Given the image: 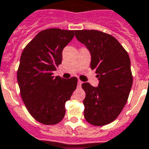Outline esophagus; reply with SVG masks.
<instances>
[{"label": "esophagus", "mask_w": 149, "mask_h": 149, "mask_svg": "<svg viewBox=\"0 0 149 149\" xmlns=\"http://www.w3.org/2000/svg\"><path fill=\"white\" fill-rule=\"evenodd\" d=\"M81 85H82V81L79 80V81H77V86L78 87H81Z\"/></svg>", "instance_id": "obj_1"}]
</instances>
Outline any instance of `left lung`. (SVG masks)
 I'll use <instances>...</instances> for the list:
<instances>
[{"label":"left lung","mask_w":149,"mask_h":149,"mask_svg":"<svg viewBox=\"0 0 149 149\" xmlns=\"http://www.w3.org/2000/svg\"><path fill=\"white\" fill-rule=\"evenodd\" d=\"M79 42L91 54V69L99 80L97 87L83 83L84 116L93 126H104L116 119L127 103L133 77L127 51L114 36L95 30L75 31Z\"/></svg>","instance_id":"8db88e82"}]
</instances>
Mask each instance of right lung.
Masks as SVG:
<instances>
[{"mask_svg": "<svg viewBox=\"0 0 149 149\" xmlns=\"http://www.w3.org/2000/svg\"><path fill=\"white\" fill-rule=\"evenodd\" d=\"M74 37V31L58 28L40 31L26 46L17 72V83L27 111L45 125L60 123L65 103L77 85V78L54 77L62 62V52Z\"/></svg>", "mask_w": 149, "mask_h": 149, "instance_id": "add662e5", "label": "right lung"}]
</instances>
